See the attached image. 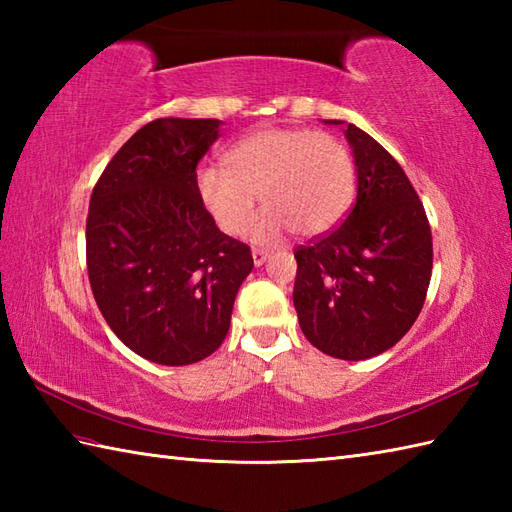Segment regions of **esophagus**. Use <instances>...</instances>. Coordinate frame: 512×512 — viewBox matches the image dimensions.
<instances>
[{
	"instance_id": "1",
	"label": "esophagus",
	"mask_w": 512,
	"mask_h": 512,
	"mask_svg": "<svg viewBox=\"0 0 512 512\" xmlns=\"http://www.w3.org/2000/svg\"><path fill=\"white\" fill-rule=\"evenodd\" d=\"M268 257H270L268 250H262V248H253V262H255V266H262Z\"/></svg>"
}]
</instances>
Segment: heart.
<instances>
[{
    "mask_svg": "<svg viewBox=\"0 0 512 512\" xmlns=\"http://www.w3.org/2000/svg\"><path fill=\"white\" fill-rule=\"evenodd\" d=\"M226 165L198 173L204 209L226 235H244L262 198L266 217L259 239L286 228L314 237L339 224L356 191L350 149L339 138L312 129L268 127L242 138L228 151Z\"/></svg>",
    "mask_w": 512,
    "mask_h": 512,
    "instance_id": "obj_1",
    "label": "heart"
}]
</instances>
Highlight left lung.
Here are the masks:
<instances>
[{
  "label": "left lung",
  "instance_id": "1",
  "mask_svg": "<svg viewBox=\"0 0 512 512\" xmlns=\"http://www.w3.org/2000/svg\"><path fill=\"white\" fill-rule=\"evenodd\" d=\"M358 191L345 220L295 248L292 301L323 354L365 361L409 332L427 299L433 242L416 189L389 151L356 125Z\"/></svg>",
  "mask_w": 512,
  "mask_h": 512
}]
</instances>
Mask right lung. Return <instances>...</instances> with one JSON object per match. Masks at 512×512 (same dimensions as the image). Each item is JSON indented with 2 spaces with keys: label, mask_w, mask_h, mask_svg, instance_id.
<instances>
[{
  "label": "right lung",
  "mask_w": 512,
  "mask_h": 512,
  "mask_svg": "<svg viewBox=\"0 0 512 512\" xmlns=\"http://www.w3.org/2000/svg\"><path fill=\"white\" fill-rule=\"evenodd\" d=\"M215 118H156L96 180L85 259L103 319L129 350L191 365L222 345L250 248L204 209L195 167L217 140Z\"/></svg>",
  "instance_id": "right-lung-1"
}]
</instances>
